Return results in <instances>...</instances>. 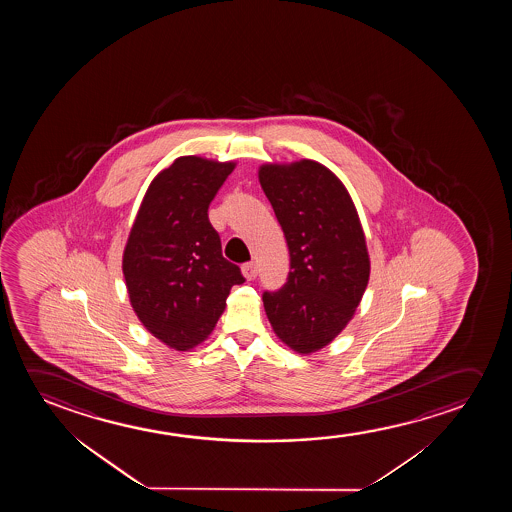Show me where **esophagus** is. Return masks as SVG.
Returning a JSON list of instances; mask_svg holds the SVG:
<instances>
[{
    "mask_svg": "<svg viewBox=\"0 0 512 512\" xmlns=\"http://www.w3.org/2000/svg\"><path fill=\"white\" fill-rule=\"evenodd\" d=\"M241 271L245 274L246 280H253V278L257 276V273H259V267H257L255 262H246V264H243V267H241Z\"/></svg>",
    "mask_w": 512,
    "mask_h": 512,
    "instance_id": "esophagus-1",
    "label": "esophagus"
}]
</instances>
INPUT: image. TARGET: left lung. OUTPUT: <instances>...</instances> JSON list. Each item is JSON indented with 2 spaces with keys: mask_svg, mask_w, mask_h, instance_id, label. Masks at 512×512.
Instances as JSON below:
<instances>
[{
  "mask_svg": "<svg viewBox=\"0 0 512 512\" xmlns=\"http://www.w3.org/2000/svg\"><path fill=\"white\" fill-rule=\"evenodd\" d=\"M259 180L290 253L287 283L262 294L266 315L283 343L311 353L346 327L364 295V231L343 183L318 162L267 164Z\"/></svg>",
  "mask_w": 512,
  "mask_h": 512,
  "instance_id": "left-lung-1",
  "label": "left lung"
}]
</instances>
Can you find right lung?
<instances>
[{
    "mask_svg": "<svg viewBox=\"0 0 512 512\" xmlns=\"http://www.w3.org/2000/svg\"><path fill=\"white\" fill-rule=\"evenodd\" d=\"M234 162L180 157L155 176L124 252V278L136 315L155 337L189 350L210 334L234 285L245 283L222 255L208 208Z\"/></svg>",
    "mask_w": 512,
    "mask_h": 512,
    "instance_id": "1",
    "label": "right lung"
}]
</instances>
